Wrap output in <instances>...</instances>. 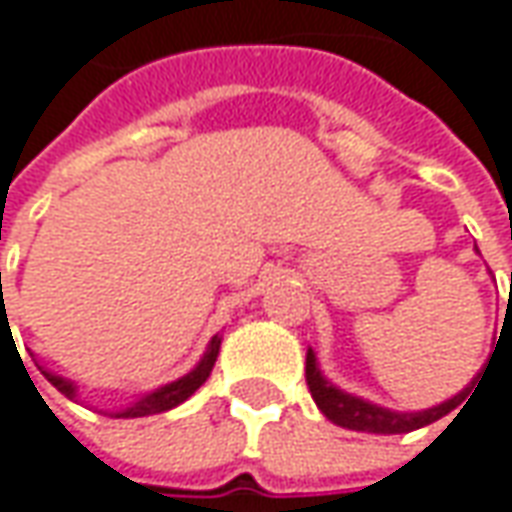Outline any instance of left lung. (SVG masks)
<instances>
[{"label":"left lung","instance_id":"obj_1","mask_svg":"<svg viewBox=\"0 0 512 512\" xmlns=\"http://www.w3.org/2000/svg\"><path fill=\"white\" fill-rule=\"evenodd\" d=\"M306 384L309 392L318 404V410L338 427L346 430H358V433H381V435H395V433H412L418 427H427L438 418H444L450 410H456L458 404L467 398L470 389L458 392L456 398L438 404L433 410L424 412H392L384 407H375L369 401H361L355 395H346L341 389H335L326 378L321 375V369L315 364V352L309 349L306 352Z\"/></svg>","mask_w":512,"mask_h":512}]
</instances>
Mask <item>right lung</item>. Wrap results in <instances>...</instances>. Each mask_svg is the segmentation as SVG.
Instances as JSON below:
<instances>
[{
    "instance_id": "right-lung-1",
    "label": "right lung",
    "mask_w": 512,
    "mask_h": 512,
    "mask_svg": "<svg viewBox=\"0 0 512 512\" xmlns=\"http://www.w3.org/2000/svg\"><path fill=\"white\" fill-rule=\"evenodd\" d=\"M217 352H220V341L212 338V344H209V349H206L203 361L191 369L189 375H183V378L171 381V384H166V387H160L157 392L145 395V398H140L137 404H131L128 410L117 412L114 418H143V415H157V412L174 410L177 404H183L189 395H194L197 389L206 384V378L212 375L214 361H217ZM42 375H45V378H48V381H51L62 395H68V398H74V395H77V389H74L71 381L59 378V375H54V372H45V369H42Z\"/></svg>"
}]
</instances>
